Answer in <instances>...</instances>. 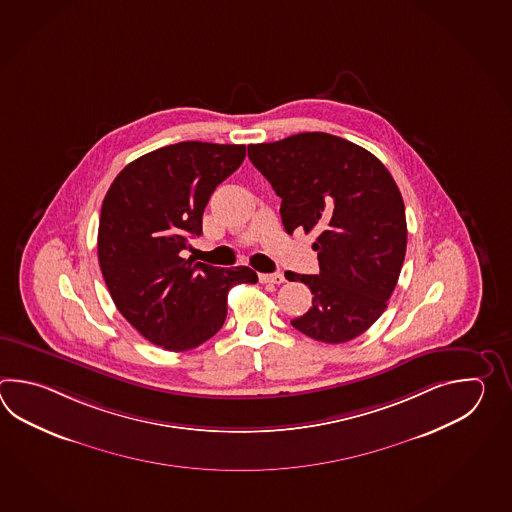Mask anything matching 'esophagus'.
Returning <instances> with one entry per match:
<instances>
[{"mask_svg": "<svg viewBox=\"0 0 512 512\" xmlns=\"http://www.w3.org/2000/svg\"><path fill=\"white\" fill-rule=\"evenodd\" d=\"M258 278H260L261 283H272V285H278V283L285 282V278H283V274H280V272H272V274L260 272V274H258Z\"/></svg>", "mask_w": 512, "mask_h": 512, "instance_id": "esophagus-1", "label": "esophagus"}]
</instances>
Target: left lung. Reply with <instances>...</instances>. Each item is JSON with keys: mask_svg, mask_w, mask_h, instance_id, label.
<instances>
[{"mask_svg": "<svg viewBox=\"0 0 512 512\" xmlns=\"http://www.w3.org/2000/svg\"><path fill=\"white\" fill-rule=\"evenodd\" d=\"M249 159L282 197L283 229L316 232L318 274L285 272L313 293L294 329L326 344L362 335L384 313L406 254L403 196L373 153L307 131L249 144Z\"/></svg>", "mask_w": 512, "mask_h": 512, "instance_id": "left-lung-1", "label": "left lung"}]
</instances>
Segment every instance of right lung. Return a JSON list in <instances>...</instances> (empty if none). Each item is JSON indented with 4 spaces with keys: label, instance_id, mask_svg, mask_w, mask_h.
Returning <instances> with one entry per match:
<instances>
[{
    "label": "right lung",
    "instance_id": "1",
    "mask_svg": "<svg viewBox=\"0 0 512 512\" xmlns=\"http://www.w3.org/2000/svg\"><path fill=\"white\" fill-rule=\"evenodd\" d=\"M245 159V144L186 141L128 164L109 186L98 223V263L120 315L168 351L197 348L227 318V296L256 283L249 267L183 258L201 236L208 199Z\"/></svg>",
    "mask_w": 512,
    "mask_h": 512
}]
</instances>
